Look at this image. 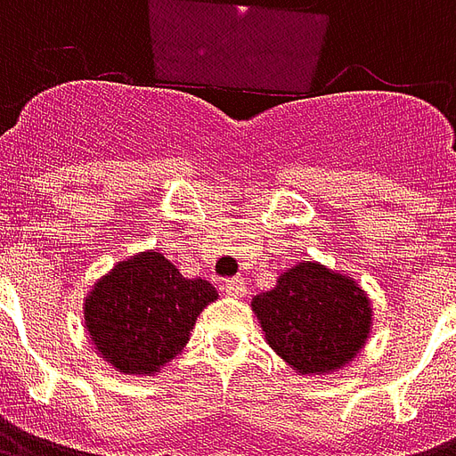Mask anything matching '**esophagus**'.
Returning a JSON list of instances; mask_svg holds the SVG:
<instances>
[{
    "instance_id": "1",
    "label": "esophagus",
    "mask_w": 456,
    "mask_h": 456,
    "mask_svg": "<svg viewBox=\"0 0 456 456\" xmlns=\"http://www.w3.org/2000/svg\"><path fill=\"white\" fill-rule=\"evenodd\" d=\"M224 293H227L229 297H244L247 296V281L241 276H234L229 278V281H224Z\"/></svg>"
}]
</instances>
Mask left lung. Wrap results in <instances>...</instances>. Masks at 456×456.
<instances>
[{
  "label": "left lung",
  "mask_w": 456,
  "mask_h": 456,
  "mask_svg": "<svg viewBox=\"0 0 456 456\" xmlns=\"http://www.w3.org/2000/svg\"><path fill=\"white\" fill-rule=\"evenodd\" d=\"M268 346L297 373L339 371L362 352L373 327L371 300L352 276L300 261L251 300Z\"/></svg>",
  "instance_id": "1"
}]
</instances>
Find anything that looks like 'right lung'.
I'll return each instance as SVG.
<instances>
[{
    "instance_id": "add662e5",
    "label": "right lung",
    "mask_w": 456,
    "mask_h": 456,
    "mask_svg": "<svg viewBox=\"0 0 456 456\" xmlns=\"http://www.w3.org/2000/svg\"><path fill=\"white\" fill-rule=\"evenodd\" d=\"M205 278H185L159 248L117 261L85 296L87 339L121 373L153 376L173 362L200 313L217 300Z\"/></svg>"
}]
</instances>
